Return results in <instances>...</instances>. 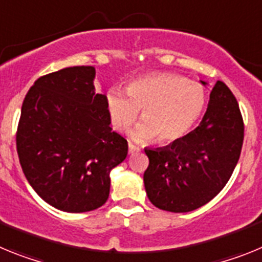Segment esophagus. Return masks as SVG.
<instances>
[{"mask_svg":"<svg viewBox=\"0 0 262 262\" xmlns=\"http://www.w3.org/2000/svg\"><path fill=\"white\" fill-rule=\"evenodd\" d=\"M139 151H140V148L136 147V145H134L133 143H128V154L129 155H134Z\"/></svg>","mask_w":262,"mask_h":262,"instance_id":"34e87169","label":"esophagus"}]
</instances>
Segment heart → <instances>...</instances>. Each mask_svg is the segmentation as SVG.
Here are the masks:
<instances>
[{
  "label": "heart",
  "mask_w": 262,
  "mask_h": 262,
  "mask_svg": "<svg viewBox=\"0 0 262 262\" xmlns=\"http://www.w3.org/2000/svg\"><path fill=\"white\" fill-rule=\"evenodd\" d=\"M126 94L111 89L106 96L113 126L124 131L142 110V123L134 129L138 142L155 136L159 143L181 139L202 115L206 93L196 81L168 72H155L128 82Z\"/></svg>",
  "instance_id": "heart-1"
}]
</instances>
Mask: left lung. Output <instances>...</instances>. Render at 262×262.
I'll use <instances>...</instances> for the list:
<instances>
[{
    "label": "left lung",
    "instance_id": "left-lung-1",
    "mask_svg": "<svg viewBox=\"0 0 262 262\" xmlns=\"http://www.w3.org/2000/svg\"><path fill=\"white\" fill-rule=\"evenodd\" d=\"M243 140L239 103L230 88L216 81L200 126L166 147L144 149L149 159L144 172L149 201L170 212L193 211L210 202L232 176Z\"/></svg>",
    "mask_w": 262,
    "mask_h": 262
}]
</instances>
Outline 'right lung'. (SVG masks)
<instances>
[{"mask_svg": "<svg viewBox=\"0 0 262 262\" xmlns=\"http://www.w3.org/2000/svg\"><path fill=\"white\" fill-rule=\"evenodd\" d=\"M94 67L41 76L23 99L17 128L22 170L41 200L67 212L92 211L107 201L110 170L126 159L127 140L110 127Z\"/></svg>", "mask_w": 262, "mask_h": 262, "instance_id": "obj_1", "label": "right lung"}]
</instances>
